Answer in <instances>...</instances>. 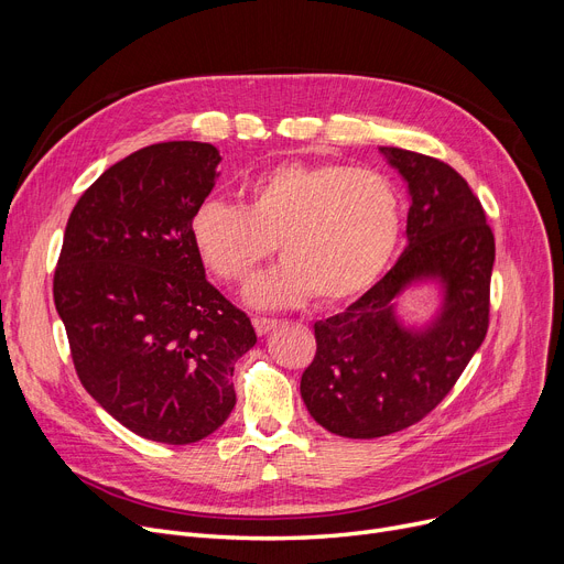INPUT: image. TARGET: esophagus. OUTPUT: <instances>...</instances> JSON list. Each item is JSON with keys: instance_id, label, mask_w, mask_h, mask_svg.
I'll return each instance as SVG.
<instances>
[{"instance_id": "1", "label": "esophagus", "mask_w": 564, "mask_h": 564, "mask_svg": "<svg viewBox=\"0 0 564 564\" xmlns=\"http://www.w3.org/2000/svg\"><path fill=\"white\" fill-rule=\"evenodd\" d=\"M276 324H279V319H272V317H253V329L258 336L270 334Z\"/></svg>"}]
</instances>
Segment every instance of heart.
Returning <instances> with one entry per match:
<instances>
[{"label":"heart","instance_id":"heart-1","mask_svg":"<svg viewBox=\"0 0 564 564\" xmlns=\"http://www.w3.org/2000/svg\"><path fill=\"white\" fill-rule=\"evenodd\" d=\"M400 226V196L383 173L290 162L247 181L242 207L200 203L192 242L207 270L228 285L249 283L279 247L283 264L247 290L256 306H290L311 294L336 304L377 281Z\"/></svg>","mask_w":564,"mask_h":564}]
</instances>
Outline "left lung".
<instances>
[{"instance_id": "1", "label": "left lung", "mask_w": 564, "mask_h": 564, "mask_svg": "<svg viewBox=\"0 0 564 564\" xmlns=\"http://www.w3.org/2000/svg\"><path fill=\"white\" fill-rule=\"evenodd\" d=\"M404 177L406 247L389 274L343 313L315 322L302 375L311 416L332 434L377 438L423 421L451 393L489 327L494 232L478 196L446 162L381 145ZM421 280L442 285L440 313L404 328L394 306Z\"/></svg>"}]
</instances>
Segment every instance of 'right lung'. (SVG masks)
Instances as JSON below:
<instances>
[{
	"mask_svg": "<svg viewBox=\"0 0 564 564\" xmlns=\"http://www.w3.org/2000/svg\"><path fill=\"white\" fill-rule=\"evenodd\" d=\"M213 143L166 141L109 166L73 207L54 306L82 387L130 432L171 446L235 406L251 319L205 279L192 217L217 183Z\"/></svg>",
	"mask_w": 564,
	"mask_h": 564,
	"instance_id": "1",
	"label": "right lung"
}]
</instances>
